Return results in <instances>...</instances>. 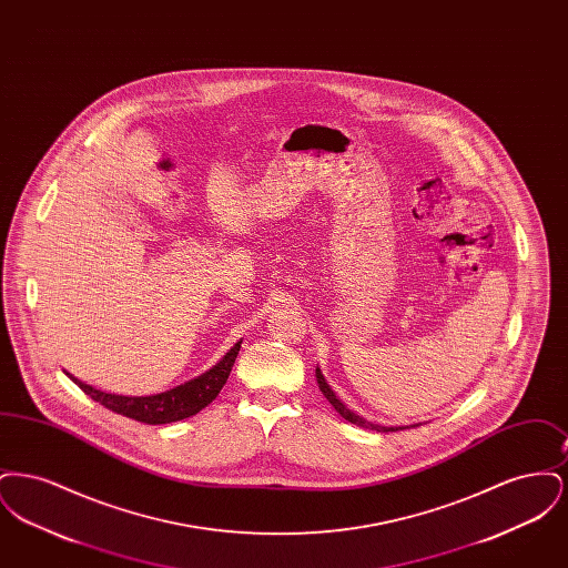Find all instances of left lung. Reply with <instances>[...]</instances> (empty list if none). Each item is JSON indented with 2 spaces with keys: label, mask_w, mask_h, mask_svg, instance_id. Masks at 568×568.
Wrapping results in <instances>:
<instances>
[{
  "label": "left lung",
  "mask_w": 568,
  "mask_h": 568,
  "mask_svg": "<svg viewBox=\"0 0 568 568\" xmlns=\"http://www.w3.org/2000/svg\"><path fill=\"white\" fill-rule=\"evenodd\" d=\"M315 377H317V383H320V389L324 392L325 398H327V403L329 405L334 406L347 422H352V424H355V426H359V428H371V430H377V433H394V430H405V428H385V426H378V424H371V422H366L364 417H359L357 413H353V410H349L347 406L343 405L341 403V398H336V394L332 392V387L327 385V381H325L324 375H322V371L317 368L315 371ZM413 426H422V424H413ZM408 428V426H406Z\"/></svg>",
  "instance_id": "left-lung-1"
}]
</instances>
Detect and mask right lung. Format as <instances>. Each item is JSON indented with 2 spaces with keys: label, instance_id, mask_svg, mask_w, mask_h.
Listing matches in <instances>:
<instances>
[{
  "label": "right lung",
  "instance_id": "1",
  "mask_svg": "<svg viewBox=\"0 0 568 568\" xmlns=\"http://www.w3.org/2000/svg\"><path fill=\"white\" fill-rule=\"evenodd\" d=\"M241 343L243 341H239L230 352L225 353L211 371L202 373L200 377L191 378L174 389L155 394V396L106 394V392H100V389L82 383L72 375L70 378L81 387L87 396H91L95 403L106 406L110 410L125 415L135 422L149 424V426H160V424H170V422L191 417L215 400L221 387L225 385V381L232 373L236 355L241 352Z\"/></svg>",
  "mask_w": 568,
  "mask_h": 568
}]
</instances>
